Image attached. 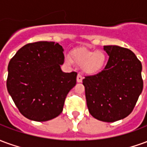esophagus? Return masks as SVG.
I'll return each mask as SVG.
<instances>
[{
  "mask_svg": "<svg viewBox=\"0 0 147 147\" xmlns=\"http://www.w3.org/2000/svg\"><path fill=\"white\" fill-rule=\"evenodd\" d=\"M83 77L82 76V74L79 73L78 74V76H77V82L78 83H82V81H83Z\"/></svg>",
  "mask_w": 147,
  "mask_h": 147,
  "instance_id": "1",
  "label": "esophagus"
}]
</instances>
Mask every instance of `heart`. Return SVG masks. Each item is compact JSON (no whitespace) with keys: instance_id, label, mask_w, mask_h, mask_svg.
Instances as JSON below:
<instances>
[{"instance_id":"b5f03b06","label":"heart","mask_w":147,"mask_h":147,"mask_svg":"<svg viewBox=\"0 0 147 147\" xmlns=\"http://www.w3.org/2000/svg\"><path fill=\"white\" fill-rule=\"evenodd\" d=\"M72 58L77 64L84 66L85 70L88 73H96L102 70L106 60L104 53L89 50L85 48L75 50L72 53ZM67 60L71 61L69 58H67Z\"/></svg>"}]
</instances>
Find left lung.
<instances>
[{
	"label": "left lung",
	"instance_id": "obj_1",
	"mask_svg": "<svg viewBox=\"0 0 147 147\" xmlns=\"http://www.w3.org/2000/svg\"><path fill=\"white\" fill-rule=\"evenodd\" d=\"M109 55L105 68L83 80L86 105L97 120L114 122L129 115L143 87L142 64L132 51L117 45H105Z\"/></svg>",
	"mask_w": 147,
	"mask_h": 147
}]
</instances>
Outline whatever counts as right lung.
Masks as SVG:
<instances>
[{"label":"right lung","instance_id":"1","mask_svg":"<svg viewBox=\"0 0 147 147\" xmlns=\"http://www.w3.org/2000/svg\"><path fill=\"white\" fill-rule=\"evenodd\" d=\"M63 50L54 42L29 43L9 61L7 89L20 113L27 119L47 121L62 113L77 76L76 71H61Z\"/></svg>","mask_w":147,"mask_h":147}]
</instances>
